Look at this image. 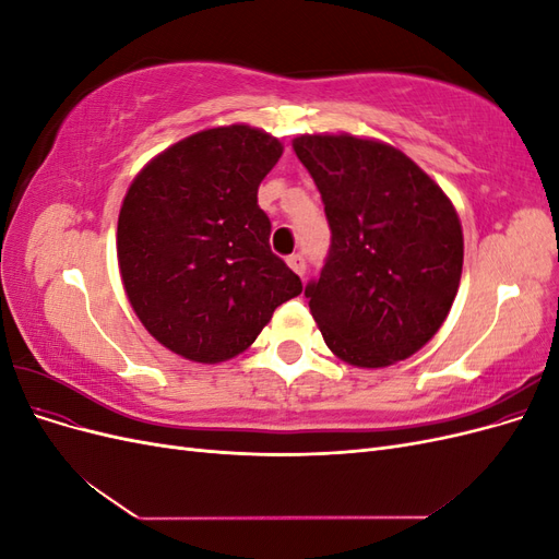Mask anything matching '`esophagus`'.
<instances>
[{
    "label": "esophagus",
    "instance_id": "34e87169",
    "mask_svg": "<svg viewBox=\"0 0 559 559\" xmlns=\"http://www.w3.org/2000/svg\"><path fill=\"white\" fill-rule=\"evenodd\" d=\"M286 263H289V267L294 270V273H298L300 277L306 275V267H308V263H306V257H302V253H292V257L286 259Z\"/></svg>",
    "mask_w": 559,
    "mask_h": 559
}]
</instances>
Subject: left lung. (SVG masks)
I'll list each match as a JSON object with an SVG mask.
<instances>
[{
  "mask_svg": "<svg viewBox=\"0 0 559 559\" xmlns=\"http://www.w3.org/2000/svg\"><path fill=\"white\" fill-rule=\"evenodd\" d=\"M294 151L331 228L324 267L306 286L329 349L361 368L408 359L460 289L464 238L452 202L394 146L302 134Z\"/></svg>",
  "mask_w": 559,
  "mask_h": 559,
  "instance_id": "1",
  "label": "left lung"
}]
</instances>
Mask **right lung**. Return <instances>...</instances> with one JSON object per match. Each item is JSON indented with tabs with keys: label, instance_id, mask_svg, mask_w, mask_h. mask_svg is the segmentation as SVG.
I'll list each match as a JSON object with an SVG mask.
<instances>
[{
	"label": "right lung",
	"instance_id": "obj_1",
	"mask_svg": "<svg viewBox=\"0 0 559 559\" xmlns=\"http://www.w3.org/2000/svg\"><path fill=\"white\" fill-rule=\"evenodd\" d=\"M282 144L249 126L191 134L138 175L118 216L130 306L167 349L200 364L245 352L302 282L270 249L259 183Z\"/></svg>",
	"mask_w": 559,
	"mask_h": 559
}]
</instances>
